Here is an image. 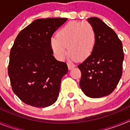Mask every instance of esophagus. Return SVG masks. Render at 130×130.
I'll list each match as a JSON object with an SVG mask.
<instances>
[{"instance_id": "esophagus-1", "label": "esophagus", "mask_w": 130, "mask_h": 130, "mask_svg": "<svg viewBox=\"0 0 130 130\" xmlns=\"http://www.w3.org/2000/svg\"><path fill=\"white\" fill-rule=\"evenodd\" d=\"M68 67L69 70H70L73 69V68H75V65H74V64H70V63H68Z\"/></svg>"}]
</instances>
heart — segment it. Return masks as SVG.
<instances>
[{
  "instance_id": "1",
  "label": "heart",
  "mask_w": 130,
  "mask_h": 130,
  "mask_svg": "<svg viewBox=\"0 0 130 130\" xmlns=\"http://www.w3.org/2000/svg\"><path fill=\"white\" fill-rule=\"evenodd\" d=\"M96 44V32L87 22L68 23L58 31L57 37L51 39L54 54L60 60L65 58L68 51L72 59L85 60L93 53Z\"/></svg>"
}]
</instances>
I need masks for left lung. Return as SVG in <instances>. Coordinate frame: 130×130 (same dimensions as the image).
<instances>
[{"label":"left lung","mask_w":130,"mask_h":130,"mask_svg":"<svg viewBox=\"0 0 130 130\" xmlns=\"http://www.w3.org/2000/svg\"><path fill=\"white\" fill-rule=\"evenodd\" d=\"M87 21L96 32V44L91 56L78 65L79 85L86 96L98 98L109 95L117 87L124 56L121 41L112 28L98 18Z\"/></svg>","instance_id":"1"}]
</instances>
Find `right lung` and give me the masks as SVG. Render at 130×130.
<instances>
[{
    "mask_svg": "<svg viewBox=\"0 0 130 130\" xmlns=\"http://www.w3.org/2000/svg\"><path fill=\"white\" fill-rule=\"evenodd\" d=\"M67 18L34 20L21 31L10 54L8 75L12 90L21 100L46 107L57 100L67 64L53 57V34Z\"/></svg>",
    "mask_w": 130,
    "mask_h": 130,
    "instance_id": "right-lung-1",
    "label": "right lung"
}]
</instances>
